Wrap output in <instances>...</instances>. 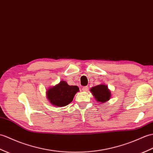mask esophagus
I'll return each mask as SVG.
<instances>
[{
	"instance_id": "esophagus-1",
	"label": "esophagus",
	"mask_w": 153,
	"mask_h": 153,
	"mask_svg": "<svg viewBox=\"0 0 153 153\" xmlns=\"http://www.w3.org/2000/svg\"><path fill=\"white\" fill-rule=\"evenodd\" d=\"M88 86H85V87H83L82 88V91H84V92H86V91H88Z\"/></svg>"
}]
</instances>
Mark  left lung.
<instances>
[{
	"mask_svg": "<svg viewBox=\"0 0 153 153\" xmlns=\"http://www.w3.org/2000/svg\"><path fill=\"white\" fill-rule=\"evenodd\" d=\"M90 91L97 102L104 103L108 101L111 98V92L105 85L100 84L97 85L92 87Z\"/></svg>",
	"mask_w": 153,
	"mask_h": 153,
	"instance_id": "8db88e82",
	"label": "left lung"
}]
</instances>
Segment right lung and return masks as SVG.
Returning <instances> with one entry per match:
<instances>
[{"label":"right lung","mask_w":153,"mask_h":153,"mask_svg":"<svg viewBox=\"0 0 153 153\" xmlns=\"http://www.w3.org/2000/svg\"><path fill=\"white\" fill-rule=\"evenodd\" d=\"M76 85H69L66 81H61L55 86L49 88L47 91V98L53 105L64 107L73 100L74 96L79 91Z\"/></svg>","instance_id":"add662e5"}]
</instances>
